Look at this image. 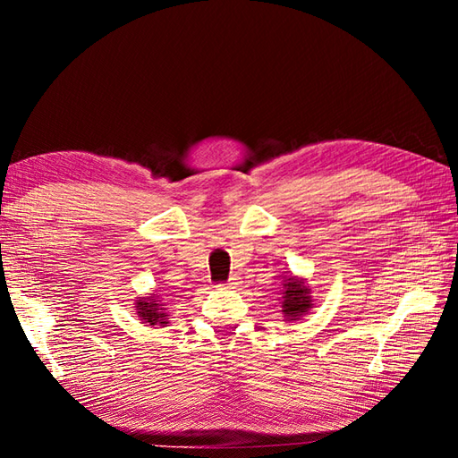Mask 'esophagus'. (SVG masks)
<instances>
[{
  "instance_id": "34e87169",
  "label": "esophagus",
  "mask_w": 458,
  "mask_h": 458,
  "mask_svg": "<svg viewBox=\"0 0 458 458\" xmlns=\"http://www.w3.org/2000/svg\"><path fill=\"white\" fill-rule=\"evenodd\" d=\"M229 288H237L239 284H241V279H239V276L237 275H233V276H229V281L225 283Z\"/></svg>"
}]
</instances>
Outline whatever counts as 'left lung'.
Here are the masks:
<instances>
[{
  "label": "left lung",
  "mask_w": 458,
  "mask_h": 458,
  "mask_svg": "<svg viewBox=\"0 0 458 458\" xmlns=\"http://www.w3.org/2000/svg\"><path fill=\"white\" fill-rule=\"evenodd\" d=\"M283 286V313L286 321H296L313 308L311 288L306 284V281L293 275L286 276Z\"/></svg>",
  "instance_id": "1"
}]
</instances>
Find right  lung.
Instances as JSON below:
<instances>
[{"instance_id":"obj_1","label":"right lung","mask_w":458,"mask_h":458,"mask_svg":"<svg viewBox=\"0 0 458 458\" xmlns=\"http://www.w3.org/2000/svg\"><path fill=\"white\" fill-rule=\"evenodd\" d=\"M158 296L152 294L148 298H141L137 300L135 308H137V315L141 317V321L147 323V325H160V327H165L168 325V313L164 311L162 303H158Z\"/></svg>"}]
</instances>
